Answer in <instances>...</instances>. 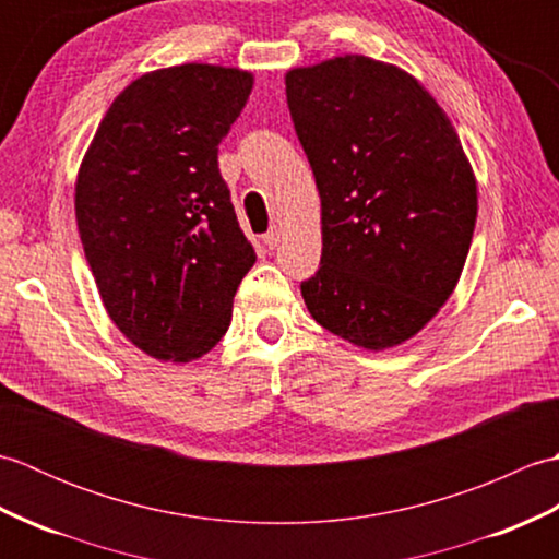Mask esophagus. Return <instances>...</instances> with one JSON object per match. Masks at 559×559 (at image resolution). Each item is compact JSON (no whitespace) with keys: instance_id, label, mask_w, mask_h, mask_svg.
<instances>
[{"instance_id":"obj_1","label":"esophagus","mask_w":559,"mask_h":559,"mask_svg":"<svg viewBox=\"0 0 559 559\" xmlns=\"http://www.w3.org/2000/svg\"><path fill=\"white\" fill-rule=\"evenodd\" d=\"M278 242H281V230H278V228H273L271 233L264 235V245H266L269 249H276Z\"/></svg>"}]
</instances>
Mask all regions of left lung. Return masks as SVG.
Here are the masks:
<instances>
[{
  "mask_svg": "<svg viewBox=\"0 0 559 559\" xmlns=\"http://www.w3.org/2000/svg\"><path fill=\"white\" fill-rule=\"evenodd\" d=\"M286 96L322 201L307 310L358 348L401 346L454 293L476 230L456 129L418 79L365 55L288 69Z\"/></svg>",
  "mask_w": 559,
  "mask_h": 559,
  "instance_id": "1",
  "label": "left lung"
}]
</instances>
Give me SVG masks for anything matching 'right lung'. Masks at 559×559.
<instances>
[{"label":"right lung","mask_w":559,"mask_h":559,"mask_svg":"<svg viewBox=\"0 0 559 559\" xmlns=\"http://www.w3.org/2000/svg\"><path fill=\"white\" fill-rule=\"evenodd\" d=\"M254 76L177 64L112 100L76 175L83 254L115 326L163 362H192L225 336L257 254L218 173V144Z\"/></svg>","instance_id":"obj_1"}]
</instances>
